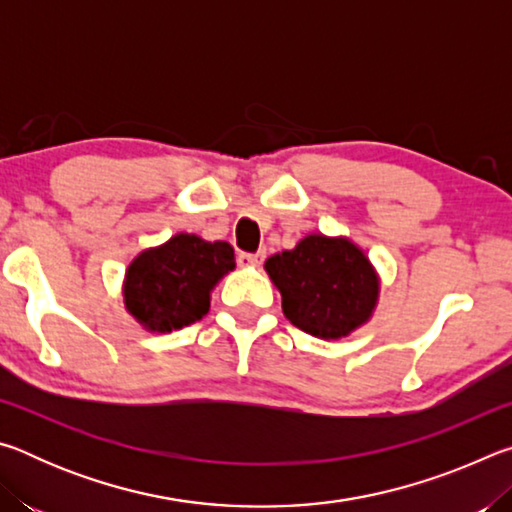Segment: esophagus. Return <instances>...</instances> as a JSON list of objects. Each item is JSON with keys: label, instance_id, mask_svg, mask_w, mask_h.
Wrapping results in <instances>:
<instances>
[{"label": "esophagus", "instance_id": "34e87169", "mask_svg": "<svg viewBox=\"0 0 512 512\" xmlns=\"http://www.w3.org/2000/svg\"><path fill=\"white\" fill-rule=\"evenodd\" d=\"M262 262H264V250H259V253H239L237 255L239 266H257Z\"/></svg>", "mask_w": 512, "mask_h": 512}]
</instances>
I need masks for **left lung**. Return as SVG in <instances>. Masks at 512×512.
<instances>
[{
    "mask_svg": "<svg viewBox=\"0 0 512 512\" xmlns=\"http://www.w3.org/2000/svg\"><path fill=\"white\" fill-rule=\"evenodd\" d=\"M293 325L320 339H341L370 318L379 282L368 257L348 239L309 235L266 259Z\"/></svg>",
    "mask_w": 512,
    "mask_h": 512,
    "instance_id": "left-lung-1",
    "label": "left lung"
}]
</instances>
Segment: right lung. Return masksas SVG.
Listing matches in <instances>:
<instances>
[{
    "instance_id": "obj_1",
    "label": "right lung",
    "mask_w": 512,
    "mask_h": 512,
    "mask_svg": "<svg viewBox=\"0 0 512 512\" xmlns=\"http://www.w3.org/2000/svg\"><path fill=\"white\" fill-rule=\"evenodd\" d=\"M232 268L235 250L225 241L176 235L128 266L126 307L153 332L192 325L207 314L212 287Z\"/></svg>"
}]
</instances>
